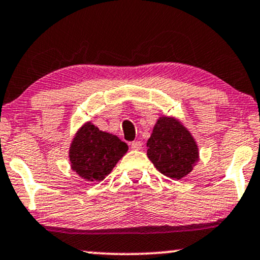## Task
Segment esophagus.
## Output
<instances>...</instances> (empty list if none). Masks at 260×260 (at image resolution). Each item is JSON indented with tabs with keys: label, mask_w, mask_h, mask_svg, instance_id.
<instances>
[{
	"label": "esophagus",
	"mask_w": 260,
	"mask_h": 260,
	"mask_svg": "<svg viewBox=\"0 0 260 260\" xmlns=\"http://www.w3.org/2000/svg\"><path fill=\"white\" fill-rule=\"evenodd\" d=\"M131 148H133L134 150L142 149V143H141L140 141H134V142L131 143Z\"/></svg>",
	"instance_id": "34e87169"
}]
</instances>
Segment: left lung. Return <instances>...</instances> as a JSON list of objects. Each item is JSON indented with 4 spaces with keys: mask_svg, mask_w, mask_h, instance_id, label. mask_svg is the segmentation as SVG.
<instances>
[{
    "mask_svg": "<svg viewBox=\"0 0 260 260\" xmlns=\"http://www.w3.org/2000/svg\"><path fill=\"white\" fill-rule=\"evenodd\" d=\"M147 156L166 177L181 179L193 171L200 160L199 147L182 120L160 115L147 141Z\"/></svg>",
    "mask_w": 260,
    "mask_h": 260,
    "instance_id": "obj_1",
    "label": "left lung"
}]
</instances>
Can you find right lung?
Listing matches in <instances>:
<instances>
[{"instance_id": "add662e5", "label": "right lung", "mask_w": 260, "mask_h": 260, "mask_svg": "<svg viewBox=\"0 0 260 260\" xmlns=\"http://www.w3.org/2000/svg\"><path fill=\"white\" fill-rule=\"evenodd\" d=\"M129 147L119 137L85 121L76 131L69 148L71 169L88 182H101L126 154Z\"/></svg>"}]
</instances>
